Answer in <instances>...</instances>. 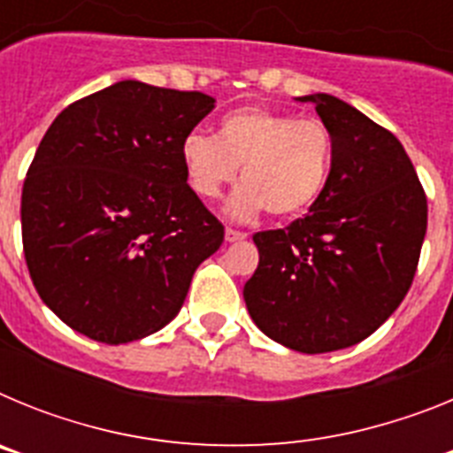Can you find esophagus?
<instances>
[{
  "instance_id": "1",
  "label": "esophagus",
  "mask_w": 453,
  "mask_h": 453,
  "mask_svg": "<svg viewBox=\"0 0 453 453\" xmlns=\"http://www.w3.org/2000/svg\"><path fill=\"white\" fill-rule=\"evenodd\" d=\"M224 238H226V242H240V240H245L247 235L242 234V231H238V229H226L224 231Z\"/></svg>"
}]
</instances>
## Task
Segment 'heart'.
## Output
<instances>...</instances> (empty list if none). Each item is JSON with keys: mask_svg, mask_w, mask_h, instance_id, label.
Instances as JSON below:
<instances>
[{"mask_svg": "<svg viewBox=\"0 0 453 453\" xmlns=\"http://www.w3.org/2000/svg\"><path fill=\"white\" fill-rule=\"evenodd\" d=\"M188 183L202 199L219 197L235 177L229 213L251 219L267 208L290 218L313 206L329 183L334 138L318 118H295L263 106L231 111L218 135L192 131L181 142Z\"/></svg>", "mask_w": 453, "mask_h": 453, "instance_id": "b5f03b06", "label": "heart"}]
</instances>
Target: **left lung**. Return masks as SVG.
I'll return each instance as SVG.
<instances>
[{"label": "left lung", "mask_w": 453, "mask_h": 453, "mask_svg": "<svg viewBox=\"0 0 453 453\" xmlns=\"http://www.w3.org/2000/svg\"><path fill=\"white\" fill-rule=\"evenodd\" d=\"M313 102L334 138L329 183L308 215L258 231L245 283L256 326L302 354L345 349L390 318L418 270L426 195L402 142L342 99Z\"/></svg>", "instance_id": "8db88e82"}]
</instances>
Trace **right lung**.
<instances>
[{
    "instance_id": "obj_1",
    "label": "right lung",
    "mask_w": 453,
    "mask_h": 453,
    "mask_svg": "<svg viewBox=\"0 0 453 453\" xmlns=\"http://www.w3.org/2000/svg\"><path fill=\"white\" fill-rule=\"evenodd\" d=\"M203 92L118 81L51 122L22 188V245L40 299L88 338L122 345L177 318L224 226L188 186L181 142Z\"/></svg>"
}]
</instances>
